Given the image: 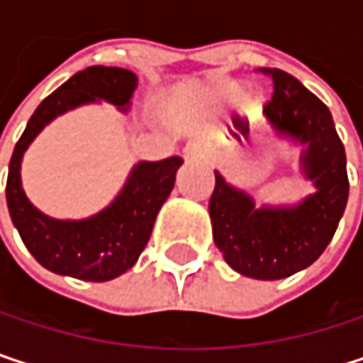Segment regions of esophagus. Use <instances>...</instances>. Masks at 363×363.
I'll return each mask as SVG.
<instances>
[{
    "label": "esophagus",
    "instance_id": "esophagus-1",
    "mask_svg": "<svg viewBox=\"0 0 363 363\" xmlns=\"http://www.w3.org/2000/svg\"><path fill=\"white\" fill-rule=\"evenodd\" d=\"M197 153H199V149H197L195 145H189V147H186V155H189V157H195Z\"/></svg>",
    "mask_w": 363,
    "mask_h": 363
}]
</instances>
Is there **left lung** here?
<instances>
[{"label": "left lung", "instance_id": "obj_1", "mask_svg": "<svg viewBox=\"0 0 363 363\" xmlns=\"http://www.w3.org/2000/svg\"><path fill=\"white\" fill-rule=\"evenodd\" d=\"M273 79L264 105L269 123L307 145L303 168L318 193L296 208H260L220 174L210 197L214 244L225 260L254 279H284L315 262L330 244L349 197L345 147L328 107L281 69H258Z\"/></svg>", "mask_w": 363, "mask_h": 363}]
</instances>
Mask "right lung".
Returning a JSON list of instances; mask_svg holds the SVG:
<instances>
[{
    "label": "right lung",
    "mask_w": 363,
    "mask_h": 363,
    "mask_svg": "<svg viewBox=\"0 0 363 363\" xmlns=\"http://www.w3.org/2000/svg\"><path fill=\"white\" fill-rule=\"evenodd\" d=\"M138 79L119 67H88L41 101L18 138L6 182V199L14 227L27 250L45 269L86 281H109L125 273L145 250L155 216L168 199L181 157L138 164L119 197L101 214L86 220H54L41 214L21 186V160L29 143L56 115L103 99L121 109Z\"/></svg>",
    "instance_id": "obj_1"
}]
</instances>
